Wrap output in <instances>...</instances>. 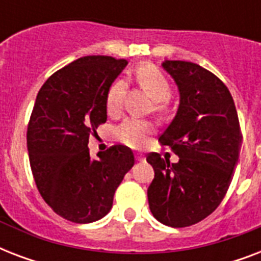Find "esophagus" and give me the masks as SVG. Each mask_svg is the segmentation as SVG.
<instances>
[{"mask_svg": "<svg viewBox=\"0 0 261 261\" xmlns=\"http://www.w3.org/2000/svg\"><path fill=\"white\" fill-rule=\"evenodd\" d=\"M135 160H137V161H145V157H143L142 154H137L135 155Z\"/></svg>", "mask_w": 261, "mask_h": 261, "instance_id": "esophagus-1", "label": "esophagus"}]
</instances>
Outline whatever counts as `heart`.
Masks as SVG:
<instances>
[{"instance_id":"b5f03b06","label":"heart","mask_w":261,"mask_h":261,"mask_svg":"<svg viewBox=\"0 0 261 261\" xmlns=\"http://www.w3.org/2000/svg\"><path fill=\"white\" fill-rule=\"evenodd\" d=\"M134 77L139 87L142 88L151 100L155 102L157 108H161L163 102H167L171 97V85L168 83L167 77L160 70L159 67L151 63H143L137 67L134 71ZM126 93V83L123 80H116L107 92L106 110L108 115L115 116L122 110L123 97ZM116 138L126 146L133 149H139L145 146L153 134V126L149 122L138 120V119H126L116 127Z\"/></svg>"}]
</instances>
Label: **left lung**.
Segmentation results:
<instances>
[{
	"label": "left lung",
	"mask_w": 261,
	"mask_h": 261,
	"mask_svg": "<svg viewBox=\"0 0 261 261\" xmlns=\"http://www.w3.org/2000/svg\"><path fill=\"white\" fill-rule=\"evenodd\" d=\"M163 67L177 85L180 104L159 141L178 163L147 154L154 169L147 199L157 221L186 227L208 217L225 198L243 135L233 97L217 75L186 61H165Z\"/></svg>",
	"instance_id": "1"
}]
</instances>
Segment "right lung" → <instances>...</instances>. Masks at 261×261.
Returning a JSON list of instances; mask_svg holds the SVG:
<instances>
[{
  "label": "right lung",
  "instance_id": "right-lung-1",
  "mask_svg": "<svg viewBox=\"0 0 261 261\" xmlns=\"http://www.w3.org/2000/svg\"><path fill=\"white\" fill-rule=\"evenodd\" d=\"M126 59L89 55L48 77L39 90L27 130L35 182L62 218L90 223L110 213L114 195L134 165L131 149L115 145L89 154V137L107 122V92Z\"/></svg>",
  "mask_w": 261,
  "mask_h": 261
}]
</instances>
